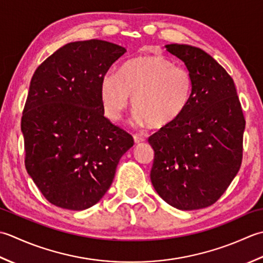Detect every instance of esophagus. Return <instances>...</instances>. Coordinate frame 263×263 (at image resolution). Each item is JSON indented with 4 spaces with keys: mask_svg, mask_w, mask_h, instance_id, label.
Returning a JSON list of instances; mask_svg holds the SVG:
<instances>
[{
    "mask_svg": "<svg viewBox=\"0 0 263 263\" xmlns=\"http://www.w3.org/2000/svg\"><path fill=\"white\" fill-rule=\"evenodd\" d=\"M134 141H135L136 144H139V143L145 142V138L142 137V136H139V135H134Z\"/></svg>",
    "mask_w": 263,
    "mask_h": 263,
    "instance_id": "34e87169",
    "label": "esophagus"
}]
</instances>
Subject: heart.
<instances>
[{
    "label": "heart",
    "mask_w": 263,
    "mask_h": 263,
    "mask_svg": "<svg viewBox=\"0 0 263 263\" xmlns=\"http://www.w3.org/2000/svg\"><path fill=\"white\" fill-rule=\"evenodd\" d=\"M194 90L193 73L162 54L133 59L124 64L120 74L105 73L100 85L102 105L109 119L119 120L133 96L137 124L154 128L167 127L178 119L190 106Z\"/></svg>",
    "instance_id": "obj_1"
}]
</instances>
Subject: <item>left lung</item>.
<instances>
[{
    "mask_svg": "<svg viewBox=\"0 0 263 263\" xmlns=\"http://www.w3.org/2000/svg\"><path fill=\"white\" fill-rule=\"evenodd\" d=\"M165 49L193 73L195 90L184 114L148 137L149 176L168 204L197 210L216 203L237 175L245 119L233 78L211 55L186 44Z\"/></svg>",
    "mask_w": 263,
    "mask_h": 263,
    "instance_id": "left-lung-1",
    "label": "left lung"
}]
</instances>
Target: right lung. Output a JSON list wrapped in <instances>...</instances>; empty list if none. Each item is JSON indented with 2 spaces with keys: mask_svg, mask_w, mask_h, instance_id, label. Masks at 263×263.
Instances as JSON below:
<instances>
[{
  "mask_svg": "<svg viewBox=\"0 0 263 263\" xmlns=\"http://www.w3.org/2000/svg\"><path fill=\"white\" fill-rule=\"evenodd\" d=\"M126 49L68 43L36 69L21 118L27 173L52 204L82 211L110 189L132 135L104 117L100 85Z\"/></svg>",
  "mask_w": 263,
  "mask_h": 263,
  "instance_id": "add662e5",
  "label": "right lung"
}]
</instances>
